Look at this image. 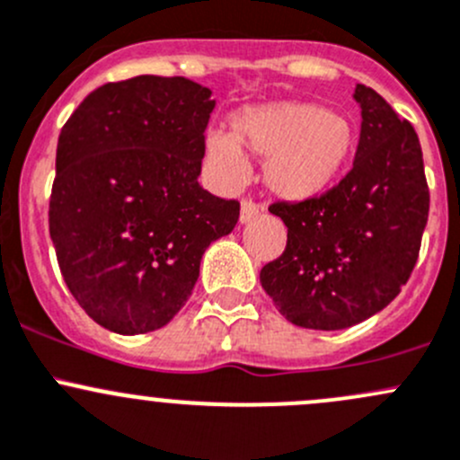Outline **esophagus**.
<instances>
[{
    "mask_svg": "<svg viewBox=\"0 0 460 460\" xmlns=\"http://www.w3.org/2000/svg\"><path fill=\"white\" fill-rule=\"evenodd\" d=\"M258 216H260L258 204L252 200H244L243 207H240V222H243V225H247V222H252L253 217H258Z\"/></svg>",
    "mask_w": 460,
    "mask_h": 460,
    "instance_id": "obj_1",
    "label": "esophagus"
}]
</instances>
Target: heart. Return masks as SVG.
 Here are the masks:
<instances>
[{"label":"heart","instance_id":"1","mask_svg":"<svg viewBox=\"0 0 460 460\" xmlns=\"http://www.w3.org/2000/svg\"><path fill=\"white\" fill-rule=\"evenodd\" d=\"M356 146L354 127L314 102L244 106L231 118V136L211 131L204 155L225 187L247 178L244 153L262 162V184L285 202H309L338 180Z\"/></svg>","mask_w":460,"mask_h":460}]
</instances>
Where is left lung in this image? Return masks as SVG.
Instances as JSON below:
<instances>
[{
  "mask_svg": "<svg viewBox=\"0 0 460 460\" xmlns=\"http://www.w3.org/2000/svg\"><path fill=\"white\" fill-rule=\"evenodd\" d=\"M360 140L354 166L309 202L269 207L287 226L282 256L260 282L278 312L305 329L336 332L387 307L419 258L429 189L419 136L365 84H356Z\"/></svg>",
  "mask_w": 460,
  "mask_h": 460,
  "instance_id": "1",
  "label": "left lung"
}]
</instances>
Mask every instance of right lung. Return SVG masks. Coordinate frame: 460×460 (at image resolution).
Listing matches in <instances>:
<instances>
[{"label":"right lung","instance_id":"right-lung-1","mask_svg":"<svg viewBox=\"0 0 460 460\" xmlns=\"http://www.w3.org/2000/svg\"><path fill=\"white\" fill-rule=\"evenodd\" d=\"M213 106L187 77L137 75L95 88L59 133L50 240L73 298L109 332L171 323L202 253L238 222L240 202L198 182Z\"/></svg>","mask_w":460,"mask_h":460}]
</instances>
